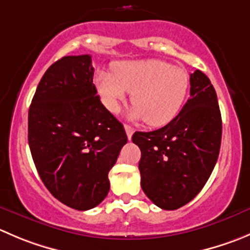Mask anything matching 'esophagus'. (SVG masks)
<instances>
[{
    "label": "esophagus",
    "instance_id": "obj_1",
    "mask_svg": "<svg viewBox=\"0 0 250 250\" xmlns=\"http://www.w3.org/2000/svg\"><path fill=\"white\" fill-rule=\"evenodd\" d=\"M125 133H127L128 139H130V138H132V135H133V133H134V128H132V127H130V125H125Z\"/></svg>",
    "mask_w": 250,
    "mask_h": 250
}]
</instances>
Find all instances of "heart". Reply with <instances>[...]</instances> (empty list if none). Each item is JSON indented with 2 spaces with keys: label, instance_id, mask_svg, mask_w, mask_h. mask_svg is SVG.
I'll return each instance as SVG.
<instances>
[{
  "label": "heart",
  "instance_id": "b5f03b06",
  "mask_svg": "<svg viewBox=\"0 0 250 250\" xmlns=\"http://www.w3.org/2000/svg\"><path fill=\"white\" fill-rule=\"evenodd\" d=\"M189 74L161 60L121 61L112 72H99L95 85L103 103L117 113L128 93L134 107L130 120H144L150 127L171 122L181 111L189 91Z\"/></svg>",
  "mask_w": 250,
  "mask_h": 250
}]
</instances>
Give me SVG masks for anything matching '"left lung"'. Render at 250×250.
Wrapping results in <instances>:
<instances>
[{"label":"left lung","instance_id":"8db88e82","mask_svg":"<svg viewBox=\"0 0 250 250\" xmlns=\"http://www.w3.org/2000/svg\"><path fill=\"white\" fill-rule=\"evenodd\" d=\"M222 121L216 91L197 69L190 74V98L169 123L152 132H135L142 188L165 210L194 199L209 179L220 152Z\"/></svg>","mask_w":250,"mask_h":250}]
</instances>
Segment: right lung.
<instances>
[{
	"instance_id": "add662e5",
	"label": "right lung",
	"mask_w": 250,
	"mask_h": 250,
	"mask_svg": "<svg viewBox=\"0 0 250 250\" xmlns=\"http://www.w3.org/2000/svg\"><path fill=\"white\" fill-rule=\"evenodd\" d=\"M91 56L48 67L28 116V140L41 181L67 207L89 210L110 190L108 172L127 143L123 125L101 104Z\"/></svg>"
}]
</instances>
